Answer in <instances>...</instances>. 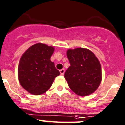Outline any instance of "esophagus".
<instances>
[{
    "mask_svg": "<svg viewBox=\"0 0 125 125\" xmlns=\"http://www.w3.org/2000/svg\"><path fill=\"white\" fill-rule=\"evenodd\" d=\"M60 74H61L62 75H63L64 74V73H65V70H64V69L60 70Z\"/></svg>",
    "mask_w": 125,
    "mask_h": 125,
    "instance_id": "obj_1",
    "label": "esophagus"
}]
</instances>
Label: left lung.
<instances>
[{
  "label": "left lung",
  "instance_id": "obj_1",
  "mask_svg": "<svg viewBox=\"0 0 125 125\" xmlns=\"http://www.w3.org/2000/svg\"><path fill=\"white\" fill-rule=\"evenodd\" d=\"M70 66L64 77L76 95L87 96L95 92L102 81L100 63L88 49L76 48L67 52Z\"/></svg>",
  "mask_w": 125,
  "mask_h": 125
}]
</instances>
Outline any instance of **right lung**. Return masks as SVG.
Returning a JSON list of instances; mask_svg holds the SVG:
<instances>
[{
    "instance_id": "1",
    "label": "right lung",
    "mask_w": 125,
    "mask_h": 125,
    "mask_svg": "<svg viewBox=\"0 0 125 125\" xmlns=\"http://www.w3.org/2000/svg\"><path fill=\"white\" fill-rule=\"evenodd\" d=\"M53 52L54 48L52 46L38 43L29 48L21 57L18 67L19 82L32 95L47 92L55 78L60 75L50 60Z\"/></svg>"
}]
</instances>
